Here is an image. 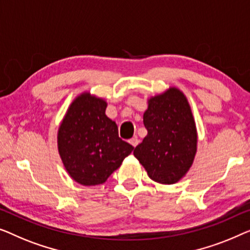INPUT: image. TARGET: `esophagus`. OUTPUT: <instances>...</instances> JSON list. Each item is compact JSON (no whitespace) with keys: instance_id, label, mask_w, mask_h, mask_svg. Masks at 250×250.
<instances>
[{"instance_id":"esophagus-1","label":"esophagus","mask_w":250,"mask_h":250,"mask_svg":"<svg viewBox=\"0 0 250 250\" xmlns=\"http://www.w3.org/2000/svg\"><path fill=\"white\" fill-rule=\"evenodd\" d=\"M129 143L131 144V145H132L133 147H136V146L139 144V139L137 138V137H133V138H131V139L129 140Z\"/></svg>"}]
</instances>
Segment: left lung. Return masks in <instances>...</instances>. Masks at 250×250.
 <instances>
[{
	"mask_svg": "<svg viewBox=\"0 0 250 250\" xmlns=\"http://www.w3.org/2000/svg\"><path fill=\"white\" fill-rule=\"evenodd\" d=\"M144 125L147 136L133 155L152 180L175 184L191 167L197 147L196 125L187 98L175 88L150 98Z\"/></svg>",
	"mask_w": 250,
	"mask_h": 250,
	"instance_id": "obj_1",
	"label": "left lung"
}]
</instances>
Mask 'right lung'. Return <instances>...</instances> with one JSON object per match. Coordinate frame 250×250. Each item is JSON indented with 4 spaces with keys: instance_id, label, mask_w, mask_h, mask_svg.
<instances>
[{
    "instance_id": "1",
    "label": "right lung",
    "mask_w": 250,
    "mask_h": 250,
    "mask_svg": "<svg viewBox=\"0 0 250 250\" xmlns=\"http://www.w3.org/2000/svg\"><path fill=\"white\" fill-rule=\"evenodd\" d=\"M106 102L83 94L71 104L58 133L65 170L83 186L104 184L133 150L105 115Z\"/></svg>"
}]
</instances>
